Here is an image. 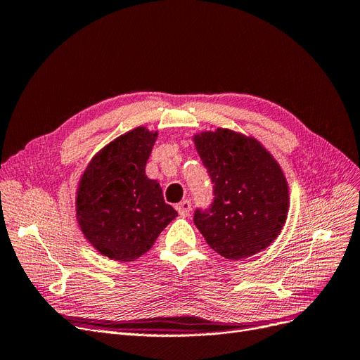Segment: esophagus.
<instances>
[{
    "instance_id": "1",
    "label": "esophagus",
    "mask_w": 360,
    "mask_h": 360,
    "mask_svg": "<svg viewBox=\"0 0 360 360\" xmlns=\"http://www.w3.org/2000/svg\"><path fill=\"white\" fill-rule=\"evenodd\" d=\"M176 210L181 216H188L191 212V201L190 200H182L176 205Z\"/></svg>"
}]
</instances>
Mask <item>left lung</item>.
Returning <instances> with one entry per match:
<instances>
[{
    "instance_id": "8db88e82",
    "label": "left lung",
    "mask_w": 360,
    "mask_h": 360,
    "mask_svg": "<svg viewBox=\"0 0 360 360\" xmlns=\"http://www.w3.org/2000/svg\"><path fill=\"white\" fill-rule=\"evenodd\" d=\"M213 184V201L194 224L216 253L240 260L269 247L288 213V184L257 139L229 129L194 136Z\"/></svg>"
}]
</instances>
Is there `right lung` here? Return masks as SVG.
I'll list each match as a JSON object with an SVG mask.
<instances>
[{
    "label": "right lung",
    "mask_w": 360,
    "mask_h": 360,
    "mask_svg": "<svg viewBox=\"0 0 360 360\" xmlns=\"http://www.w3.org/2000/svg\"><path fill=\"white\" fill-rule=\"evenodd\" d=\"M158 132L138 127L94 155L79 181L76 219L85 238L112 260L132 262L147 253L178 216L146 165Z\"/></svg>",
    "instance_id": "right-lung-1"
}]
</instances>
